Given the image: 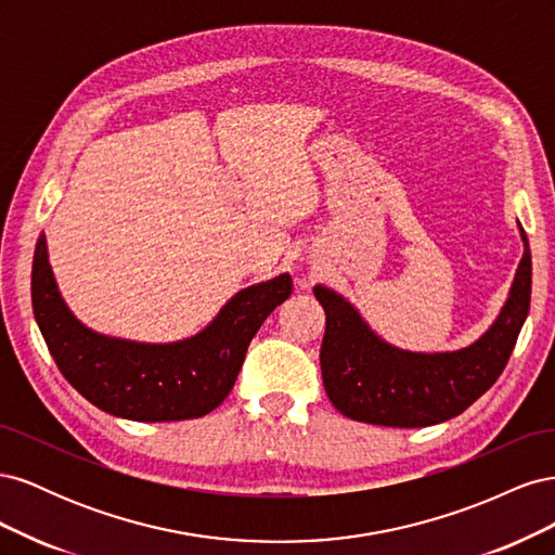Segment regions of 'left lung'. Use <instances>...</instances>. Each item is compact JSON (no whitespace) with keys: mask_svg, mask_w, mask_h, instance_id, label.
<instances>
[{"mask_svg":"<svg viewBox=\"0 0 555 555\" xmlns=\"http://www.w3.org/2000/svg\"><path fill=\"white\" fill-rule=\"evenodd\" d=\"M526 251L512 292L495 324L481 338L447 354H414L379 340L343 296L314 287L326 312L322 340L324 389L340 414L354 422L424 428L459 416L491 389L512 357V349L530 310L532 261Z\"/></svg>","mask_w":555,"mask_h":555,"instance_id":"left-lung-1","label":"left lung"}]
</instances>
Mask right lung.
<instances>
[{
    "instance_id": "right-lung-1",
    "label": "right lung",
    "mask_w": 555,
    "mask_h": 555,
    "mask_svg": "<svg viewBox=\"0 0 555 555\" xmlns=\"http://www.w3.org/2000/svg\"><path fill=\"white\" fill-rule=\"evenodd\" d=\"M292 289L284 273L238 292L190 340L141 345L99 335L69 312L50 271L43 233L31 266V306L60 373L94 408L131 422H180L212 412L236 384L255 333Z\"/></svg>"
}]
</instances>
